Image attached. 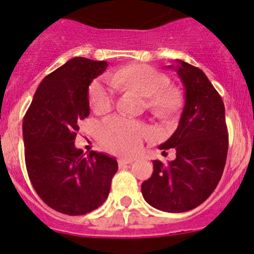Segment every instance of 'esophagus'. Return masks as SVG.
I'll use <instances>...</instances> for the list:
<instances>
[{
  "label": "esophagus",
  "mask_w": 254,
  "mask_h": 254,
  "mask_svg": "<svg viewBox=\"0 0 254 254\" xmlns=\"http://www.w3.org/2000/svg\"><path fill=\"white\" fill-rule=\"evenodd\" d=\"M119 167H124V165L127 164H132L133 163V159H126V158H120L118 161Z\"/></svg>",
  "instance_id": "obj_1"
}]
</instances>
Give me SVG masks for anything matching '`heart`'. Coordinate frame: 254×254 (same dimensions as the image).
<instances>
[{
  "mask_svg": "<svg viewBox=\"0 0 254 254\" xmlns=\"http://www.w3.org/2000/svg\"><path fill=\"white\" fill-rule=\"evenodd\" d=\"M108 78L116 89L132 90L145 97L147 110L158 119H174L184 104L181 91L178 87L167 86L168 76L151 65L128 64L110 72ZM111 85L103 79H97L90 85L89 101L91 109L96 114H104L112 109L115 93ZM147 133L146 127L140 122L119 116L105 119L98 127L102 144L113 152L125 156L139 152Z\"/></svg>",
  "mask_w": 254,
  "mask_h": 254,
  "instance_id": "1",
  "label": "heart"
}]
</instances>
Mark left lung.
Segmentation results:
<instances>
[{
	"instance_id": "left-lung-1",
	"label": "left lung",
	"mask_w": 254,
	"mask_h": 254,
	"mask_svg": "<svg viewBox=\"0 0 254 254\" xmlns=\"http://www.w3.org/2000/svg\"><path fill=\"white\" fill-rule=\"evenodd\" d=\"M170 65L185 87V107L174 134L159 146L175 149L168 164L153 161V173L141 185L151 206L165 212H185L204 203L223 174L228 153L224 104L204 72L176 60Z\"/></svg>"
}]
</instances>
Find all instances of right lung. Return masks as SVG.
Returning a JSON list of instances; mask_svg holds the SVG:
<instances>
[{"instance_id": "add662e5", "label": "right lung", "mask_w": 254, "mask_h": 254, "mask_svg": "<svg viewBox=\"0 0 254 254\" xmlns=\"http://www.w3.org/2000/svg\"><path fill=\"white\" fill-rule=\"evenodd\" d=\"M105 61L74 58L39 84L22 122L31 184L48 206L69 216L93 211L107 200L118 162L75 149L78 122L90 115L89 86Z\"/></svg>"}]
</instances>
